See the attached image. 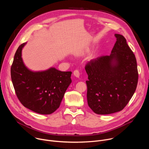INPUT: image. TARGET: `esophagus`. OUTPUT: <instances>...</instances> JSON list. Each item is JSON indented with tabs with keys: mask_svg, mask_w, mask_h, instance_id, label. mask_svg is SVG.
<instances>
[{
	"mask_svg": "<svg viewBox=\"0 0 149 149\" xmlns=\"http://www.w3.org/2000/svg\"><path fill=\"white\" fill-rule=\"evenodd\" d=\"M74 76L76 77L77 78H79V75H80L79 71H78V70H75V71H74Z\"/></svg>",
	"mask_w": 149,
	"mask_h": 149,
	"instance_id": "1",
	"label": "esophagus"
}]
</instances>
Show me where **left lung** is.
<instances>
[{"instance_id":"8db88e82","label":"left lung","mask_w":149,"mask_h":149,"mask_svg":"<svg viewBox=\"0 0 149 149\" xmlns=\"http://www.w3.org/2000/svg\"><path fill=\"white\" fill-rule=\"evenodd\" d=\"M115 36L117 40L111 54L91 60L85 68L88 76V104L97 114L122 110L133 97L138 82L135 55L123 35Z\"/></svg>"}]
</instances>
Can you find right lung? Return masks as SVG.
<instances>
[{
	"instance_id": "1",
	"label": "right lung",
	"mask_w": 149,
	"mask_h": 149,
	"mask_svg": "<svg viewBox=\"0 0 149 149\" xmlns=\"http://www.w3.org/2000/svg\"><path fill=\"white\" fill-rule=\"evenodd\" d=\"M26 43L16 50L11 67L12 81L16 94L26 108L40 114H50L59 107L72 82V72L51 67L42 71H32L24 64L22 51Z\"/></svg>"
}]
</instances>
